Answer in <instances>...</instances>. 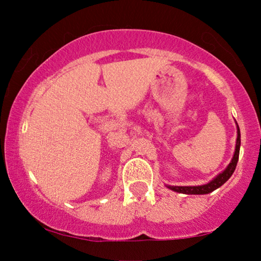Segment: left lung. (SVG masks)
Segmentation results:
<instances>
[{
	"instance_id": "left-lung-1",
	"label": "left lung",
	"mask_w": 261,
	"mask_h": 261,
	"mask_svg": "<svg viewBox=\"0 0 261 261\" xmlns=\"http://www.w3.org/2000/svg\"><path fill=\"white\" fill-rule=\"evenodd\" d=\"M240 144H241L240 128L238 126L237 145H235V152H234L233 158H231V162L229 163V165L226 167V170L222 171L220 174H217V176L214 178L213 180H210L209 183H206L204 185H197V187H172V185H166V187L171 189V190L180 192V194H187V195H205V194H209V192H213L214 190H216V189L222 187V185L231 177V174L234 173L235 167H237V164L239 160V153H240Z\"/></svg>"
}]
</instances>
